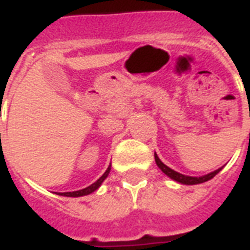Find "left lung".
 <instances>
[{"label": "left lung", "mask_w": 250, "mask_h": 250, "mask_svg": "<svg viewBox=\"0 0 250 250\" xmlns=\"http://www.w3.org/2000/svg\"><path fill=\"white\" fill-rule=\"evenodd\" d=\"M155 162L158 164V167L162 169L167 176H169L171 179H173L175 182H179L182 183V184H188V186H192V184H200V183H204V182H208L210 180L212 177H214L220 171H221V168L219 169H216V171L210 172L208 175H205V176H201V177H192V176H186V175H182V173H179V172L173 171L169 167H167L164 163H162V160L158 158V155L155 153Z\"/></svg>", "instance_id": "1"}]
</instances>
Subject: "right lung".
Returning a JSON list of instances; mask_svg holds the SVG:
<instances>
[{
    "label": "right lung",
    "instance_id": "right-lung-1",
    "mask_svg": "<svg viewBox=\"0 0 250 250\" xmlns=\"http://www.w3.org/2000/svg\"><path fill=\"white\" fill-rule=\"evenodd\" d=\"M110 169L111 167L107 168V171L102 175L99 179H98L97 182L94 183V184H91L90 187H87V188H84V189H81V191H75V192H63V193H61L62 196H68V197H78V196H84V195H88V193H91V192L97 191L98 188H99V186H101L102 183H103V180L106 179L107 176H108V173H110Z\"/></svg>",
    "mask_w": 250,
    "mask_h": 250
}]
</instances>
